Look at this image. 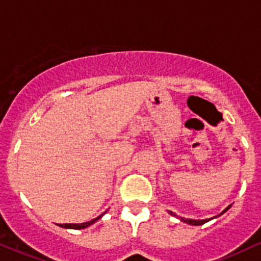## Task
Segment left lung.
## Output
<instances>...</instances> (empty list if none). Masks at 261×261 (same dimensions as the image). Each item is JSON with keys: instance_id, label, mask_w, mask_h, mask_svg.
<instances>
[{"instance_id": "8db88e82", "label": "left lung", "mask_w": 261, "mask_h": 261, "mask_svg": "<svg viewBox=\"0 0 261 261\" xmlns=\"http://www.w3.org/2000/svg\"><path fill=\"white\" fill-rule=\"evenodd\" d=\"M231 208V205H228L227 208H226L224 212L221 213V214H219L218 216H220V215H222L224 214L225 212H227L228 209ZM169 214L170 215H172V216H177L176 214H175V213H172V212H168ZM218 216H214V218H212V219H215V218H218ZM212 219H205V220H193V219H185V218H181V221H184V222H187V224H190V225H194V226H199V225H203V224H205V222H208V221H210L212 220Z\"/></svg>"}]
</instances>
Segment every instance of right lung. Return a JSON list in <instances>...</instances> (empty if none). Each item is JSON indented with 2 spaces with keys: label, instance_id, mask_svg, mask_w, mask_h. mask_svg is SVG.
<instances>
[{
  "label": "right lung",
  "instance_id": "obj_1",
  "mask_svg": "<svg viewBox=\"0 0 261 261\" xmlns=\"http://www.w3.org/2000/svg\"><path fill=\"white\" fill-rule=\"evenodd\" d=\"M106 213L107 212L103 213V214H100L99 216H97L96 219H92V220L87 221V222H83V224H58V226H61V227H64V228H73V230H81V228L89 227V226L92 225L93 222H96L97 220H99V219L102 218V216L105 215Z\"/></svg>",
  "mask_w": 261,
  "mask_h": 261
}]
</instances>
